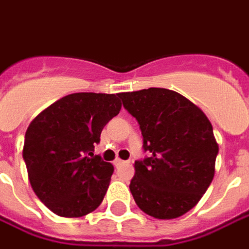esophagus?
Masks as SVG:
<instances>
[{"label":"esophagus","instance_id":"obj_1","mask_svg":"<svg viewBox=\"0 0 249 249\" xmlns=\"http://www.w3.org/2000/svg\"><path fill=\"white\" fill-rule=\"evenodd\" d=\"M123 164H126V161L121 160V159H116V160L114 161L115 167H121V165H123Z\"/></svg>","mask_w":249,"mask_h":249}]
</instances>
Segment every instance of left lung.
Returning <instances> with one entry per match:
<instances>
[{
	"instance_id": "obj_1",
	"label": "left lung",
	"mask_w": 249,
	"mask_h": 249,
	"mask_svg": "<svg viewBox=\"0 0 249 249\" xmlns=\"http://www.w3.org/2000/svg\"><path fill=\"white\" fill-rule=\"evenodd\" d=\"M134 116L149 157L135 161L130 183L137 206L159 219L178 218L203 196L215 172L218 143L199 107L165 88L119 93Z\"/></svg>"
}]
</instances>
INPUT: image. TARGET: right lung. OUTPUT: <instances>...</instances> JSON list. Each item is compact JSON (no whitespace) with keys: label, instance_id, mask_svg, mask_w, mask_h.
I'll return each instance as SVG.
<instances>
[{"label":"right lung","instance_id":"right-lung-1","mask_svg":"<svg viewBox=\"0 0 249 249\" xmlns=\"http://www.w3.org/2000/svg\"><path fill=\"white\" fill-rule=\"evenodd\" d=\"M121 108L119 93L80 92L56 100L30 123L23 147L28 179L56 215L77 218L100 206L114 165L93 150Z\"/></svg>","mask_w":249,"mask_h":249}]
</instances>
